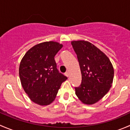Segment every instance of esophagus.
<instances>
[{"label":"esophagus","instance_id":"esophagus-1","mask_svg":"<svg viewBox=\"0 0 130 130\" xmlns=\"http://www.w3.org/2000/svg\"><path fill=\"white\" fill-rule=\"evenodd\" d=\"M65 75L66 76V77H69V72H67L65 73Z\"/></svg>","mask_w":130,"mask_h":130}]
</instances>
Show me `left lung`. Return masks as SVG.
Instances as JSON below:
<instances>
[{"mask_svg":"<svg viewBox=\"0 0 130 130\" xmlns=\"http://www.w3.org/2000/svg\"><path fill=\"white\" fill-rule=\"evenodd\" d=\"M71 44L82 74L80 86L75 87V94L84 104H95L112 86L113 67L108 57L90 42L73 41Z\"/></svg>","mask_w":130,"mask_h":130,"instance_id":"left-lung-1","label":"left lung"}]
</instances>
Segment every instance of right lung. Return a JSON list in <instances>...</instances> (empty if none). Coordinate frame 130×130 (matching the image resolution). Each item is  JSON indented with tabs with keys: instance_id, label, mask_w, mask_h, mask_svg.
Masks as SVG:
<instances>
[{
	"instance_id": "obj_1",
	"label": "right lung",
	"mask_w": 130,
	"mask_h": 130,
	"mask_svg": "<svg viewBox=\"0 0 130 130\" xmlns=\"http://www.w3.org/2000/svg\"><path fill=\"white\" fill-rule=\"evenodd\" d=\"M63 47L55 41L40 43L29 50L21 61L19 74L25 92L40 106L51 104L62 82L67 79L57 69L55 56Z\"/></svg>"
}]
</instances>
